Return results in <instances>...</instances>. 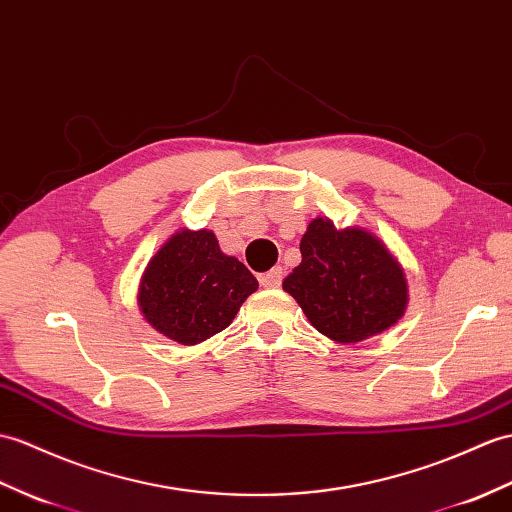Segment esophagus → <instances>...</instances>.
<instances>
[{
	"instance_id": "34e87169",
	"label": "esophagus",
	"mask_w": 512,
	"mask_h": 512,
	"mask_svg": "<svg viewBox=\"0 0 512 512\" xmlns=\"http://www.w3.org/2000/svg\"><path fill=\"white\" fill-rule=\"evenodd\" d=\"M281 281H283V268L281 266L272 268V270L266 272V275L259 277V283L264 285V288H279Z\"/></svg>"
}]
</instances>
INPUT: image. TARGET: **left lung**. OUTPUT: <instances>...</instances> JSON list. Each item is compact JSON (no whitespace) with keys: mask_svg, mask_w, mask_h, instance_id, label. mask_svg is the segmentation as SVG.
Instances as JSON below:
<instances>
[{"mask_svg":"<svg viewBox=\"0 0 512 512\" xmlns=\"http://www.w3.org/2000/svg\"><path fill=\"white\" fill-rule=\"evenodd\" d=\"M301 264L283 290L320 334L349 344L390 329L408 307V281L384 242L360 227L316 218L301 240Z\"/></svg>","mask_w":512,"mask_h":512,"instance_id":"1","label":"left lung"}]
</instances>
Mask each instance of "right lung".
I'll list each match as a JSON object with an SVG mask.
<instances>
[{
    "label": "right lung",
    "instance_id": "1",
    "mask_svg": "<svg viewBox=\"0 0 512 512\" xmlns=\"http://www.w3.org/2000/svg\"><path fill=\"white\" fill-rule=\"evenodd\" d=\"M259 288L240 259L220 251L213 231H176L148 261L137 303L148 323L178 344L227 329Z\"/></svg>",
    "mask_w": 512,
    "mask_h": 512
}]
</instances>
